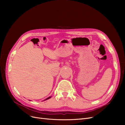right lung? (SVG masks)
<instances>
[{
    "instance_id": "1",
    "label": "right lung",
    "mask_w": 125,
    "mask_h": 125,
    "mask_svg": "<svg viewBox=\"0 0 125 125\" xmlns=\"http://www.w3.org/2000/svg\"><path fill=\"white\" fill-rule=\"evenodd\" d=\"M51 97L52 96H50V97H47V99H45L44 101H45V100H48V99H50V98H51Z\"/></svg>"
}]
</instances>
